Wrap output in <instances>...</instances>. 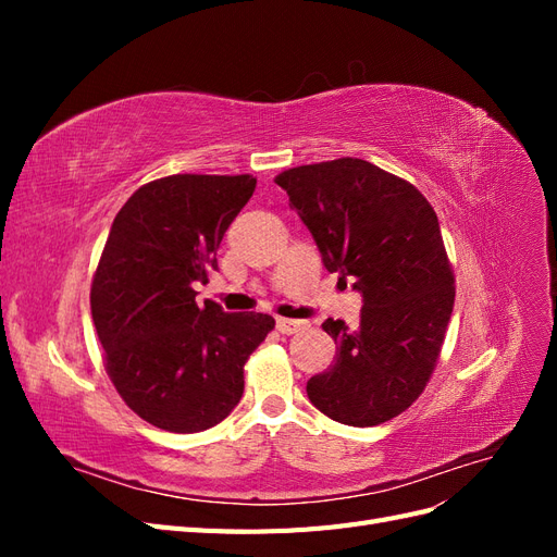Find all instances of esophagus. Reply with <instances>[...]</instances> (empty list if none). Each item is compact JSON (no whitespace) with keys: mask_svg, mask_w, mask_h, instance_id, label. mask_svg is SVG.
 <instances>
[{"mask_svg":"<svg viewBox=\"0 0 557 557\" xmlns=\"http://www.w3.org/2000/svg\"><path fill=\"white\" fill-rule=\"evenodd\" d=\"M307 323L305 320H293V318H276V330L281 334H295L299 330H305Z\"/></svg>","mask_w":557,"mask_h":557,"instance_id":"1","label":"esophagus"}]
</instances>
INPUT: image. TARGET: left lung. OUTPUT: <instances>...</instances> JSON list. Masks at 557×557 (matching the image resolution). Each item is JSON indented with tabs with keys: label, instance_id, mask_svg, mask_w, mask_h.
<instances>
[{
	"label": "left lung",
	"instance_id": "left-lung-1",
	"mask_svg": "<svg viewBox=\"0 0 557 557\" xmlns=\"http://www.w3.org/2000/svg\"><path fill=\"white\" fill-rule=\"evenodd\" d=\"M276 183L327 272L362 295L358 327L323 323L336 360L307 395L336 423L381 425L423 393L450 323L455 281L436 213L411 183L358 158L295 166Z\"/></svg>",
	"mask_w": 557,
	"mask_h": 557
}]
</instances>
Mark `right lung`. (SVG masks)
<instances>
[{"label":"right lung","mask_w":557,"mask_h":557,"mask_svg":"<svg viewBox=\"0 0 557 557\" xmlns=\"http://www.w3.org/2000/svg\"><path fill=\"white\" fill-rule=\"evenodd\" d=\"M256 178L174 174L150 181L117 211L90 290L107 372L127 407L166 432L209 430L244 395V364L274 318L227 313L197 283Z\"/></svg>","instance_id":"right-lung-1"}]
</instances>
